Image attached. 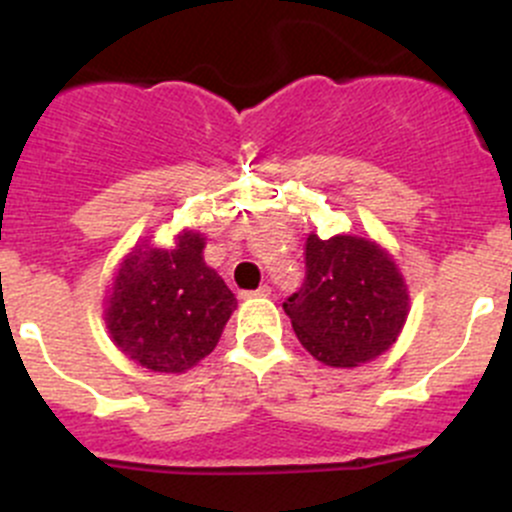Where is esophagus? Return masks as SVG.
Returning a JSON list of instances; mask_svg holds the SVG:
<instances>
[{"mask_svg": "<svg viewBox=\"0 0 512 512\" xmlns=\"http://www.w3.org/2000/svg\"><path fill=\"white\" fill-rule=\"evenodd\" d=\"M272 294V287L270 285H260L257 289H252V292H245L242 297L245 299H252V297H270Z\"/></svg>", "mask_w": 512, "mask_h": 512, "instance_id": "1", "label": "esophagus"}]
</instances>
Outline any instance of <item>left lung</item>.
Masks as SVG:
<instances>
[{
	"mask_svg": "<svg viewBox=\"0 0 512 512\" xmlns=\"http://www.w3.org/2000/svg\"><path fill=\"white\" fill-rule=\"evenodd\" d=\"M302 287L282 302L302 347L327 366H359L399 337L409 294L391 257L364 237H307Z\"/></svg>",
	"mask_w": 512,
	"mask_h": 512,
	"instance_id": "obj_1",
	"label": "left lung"
}]
</instances>
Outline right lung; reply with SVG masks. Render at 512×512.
<instances>
[{
	"mask_svg": "<svg viewBox=\"0 0 512 512\" xmlns=\"http://www.w3.org/2000/svg\"><path fill=\"white\" fill-rule=\"evenodd\" d=\"M203 245L198 232L178 235L173 250L138 245L118 270L106 324L136 364L178 374L220 342L237 299L203 262Z\"/></svg>",
	"mask_w": 512,
	"mask_h": 512,
	"instance_id": "obj_1",
	"label": "right lung"
}]
</instances>
